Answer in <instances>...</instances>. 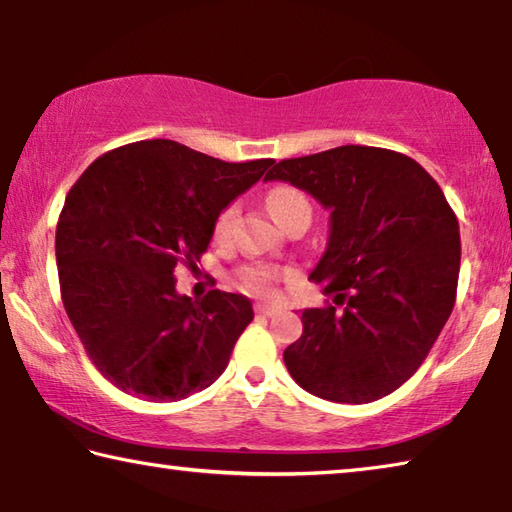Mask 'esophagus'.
Here are the masks:
<instances>
[{
    "instance_id": "34e87169",
    "label": "esophagus",
    "mask_w": 512,
    "mask_h": 512,
    "mask_svg": "<svg viewBox=\"0 0 512 512\" xmlns=\"http://www.w3.org/2000/svg\"><path fill=\"white\" fill-rule=\"evenodd\" d=\"M255 311L259 316H275L277 311H280V307L275 305H264V302H259V305H255Z\"/></svg>"
}]
</instances>
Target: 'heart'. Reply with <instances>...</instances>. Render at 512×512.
Listing matches in <instances>:
<instances>
[{"label": "heart", "instance_id": "heart-1", "mask_svg": "<svg viewBox=\"0 0 512 512\" xmlns=\"http://www.w3.org/2000/svg\"><path fill=\"white\" fill-rule=\"evenodd\" d=\"M266 205L271 214L277 219V223H287L293 214L298 212H311V205L307 201V196L300 192L296 187H275L268 192L266 196ZM235 219H237V205H225L219 212L214 221L212 235L216 241H228L232 235V228H235ZM241 284L253 293H262V296H268V293L275 291V284L280 280V271L271 264H248L241 268Z\"/></svg>", "mask_w": 512, "mask_h": 512}]
</instances>
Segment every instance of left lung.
I'll return each instance as SVG.
<instances>
[{
    "instance_id": "1",
    "label": "left lung",
    "mask_w": 512,
    "mask_h": 512,
    "mask_svg": "<svg viewBox=\"0 0 512 512\" xmlns=\"http://www.w3.org/2000/svg\"><path fill=\"white\" fill-rule=\"evenodd\" d=\"M264 180L305 189L332 212L309 280L343 309L302 311V336L284 350L291 377L341 404L393 393L454 309L461 237L443 189L409 155L357 144L282 160Z\"/></svg>"
}]
</instances>
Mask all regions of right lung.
I'll use <instances>...</instances> for the list:
<instances>
[{
    "label": "right lung",
    "instance_id": "right-lung-1",
    "mask_svg": "<svg viewBox=\"0 0 512 512\" xmlns=\"http://www.w3.org/2000/svg\"><path fill=\"white\" fill-rule=\"evenodd\" d=\"M273 160L223 162L173 140L103 153L81 173L56 225L60 298L85 352L110 384L173 402L219 379L253 305L214 289L178 296L219 212Z\"/></svg>",
    "mask_w": 512,
    "mask_h": 512
}]
</instances>
